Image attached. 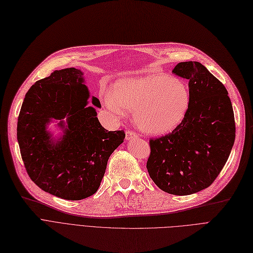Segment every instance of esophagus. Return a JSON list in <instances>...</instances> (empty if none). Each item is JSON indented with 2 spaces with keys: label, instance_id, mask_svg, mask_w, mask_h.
<instances>
[{
  "label": "esophagus",
  "instance_id": "34e87169",
  "mask_svg": "<svg viewBox=\"0 0 253 253\" xmlns=\"http://www.w3.org/2000/svg\"><path fill=\"white\" fill-rule=\"evenodd\" d=\"M137 137H138V135L135 132H133V131H131V130L126 131V139L127 140H132Z\"/></svg>",
  "mask_w": 253,
  "mask_h": 253
}]
</instances>
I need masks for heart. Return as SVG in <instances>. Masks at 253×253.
<instances>
[{
  "mask_svg": "<svg viewBox=\"0 0 253 253\" xmlns=\"http://www.w3.org/2000/svg\"><path fill=\"white\" fill-rule=\"evenodd\" d=\"M104 103L113 114L122 117L133 112L134 122L142 132L160 135L170 132L185 118L190 105L186 84L173 76L152 73L116 83Z\"/></svg>",
  "mask_w": 253,
  "mask_h": 253,
  "instance_id": "heart-1",
  "label": "heart"
}]
</instances>
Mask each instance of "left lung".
Here are the masks:
<instances>
[{"instance_id": "obj_1", "label": "left lung", "mask_w": 253, "mask_h": 253, "mask_svg": "<svg viewBox=\"0 0 253 253\" xmlns=\"http://www.w3.org/2000/svg\"><path fill=\"white\" fill-rule=\"evenodd\" d=\"M172 72L188 80L190 105L171 133L150 139L147 169L161 190L189 195L208 188L223 169L235 142V116L225 86L200 62H181Z\"/></svg>"}]
</instances>
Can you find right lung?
<instances>
[{
	"instance_id": "right-lung-1",
	"label": "right lung",
	"mask_w": 253,
	"mask_h": 253,
	"mask_svg": "<svg viewBox=\"0 0 253 253\" xmlns=\"http://www.w3.org/2000/svg\"><path fill=\"white\" fill-rule=\"evenodd\" d=\"M75 68L53 71L26 94L17 121L21 158L31 180L39 188L64 200L93 195L113 152L124 141L123 130L107 131L97 118L100 101ZM53 119L62 129L54 138L48 125Z\"/></svg>"
}]
</instances>
